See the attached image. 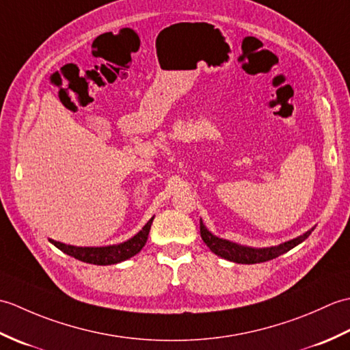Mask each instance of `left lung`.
<instances>
[{
    "instance_id": "obj_1",
    "label": "left lung",
    "mask_w": 350,
    "mask_h": 350,
    "mask_svg": "<svg viewBox=\"0 0 350 350\" xmlns=\"http://www.w3.org/2000/svg\"><path fill=\"white\" fill-rule=\"evenodd\" d=\"M314 228L308 230L307 233H304L298 237H295L292 241H287L284 243H280L277 247H269V248H251V247H243V245H237L226 239H221V237L213 236L209 230H207L203 224V221L200 219V233H202L203 242L211 248L215 254L230 260V262L234 263H242V265H254V263H263L267 260L277 258L278 256L284 254V252L295 248L296 245L304 242L307 237L311 234Z\"/></svg>"
}]
</instances>
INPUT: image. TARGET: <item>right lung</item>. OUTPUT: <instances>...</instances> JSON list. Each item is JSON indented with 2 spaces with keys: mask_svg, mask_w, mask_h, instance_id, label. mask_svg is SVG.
I'll use <instances>...</instances> for the list:
<instances>
[{
  "mask_svg": "<svg viewBox=\"0 0 350 350\" xmlns=\"http://www.w3.org/2000/svg\"><path fill=\"white\" fill-rule=\"evenodd\" d=\"M153 218L148 221L135 236L131 237L129 241L118 245H109V247H73V245H66L52 239H49V242L54 243L58 250H62L66 254L75 257L84 263L100 266L116 265L133 257L143 250L147 242L148 232H150Z\"/></svg>",
  "mask_w": 350,
  "mask_h": 350,
  "instance_id": "right-lung-1",
  "label": "right lung"
}]
</instances>
